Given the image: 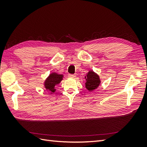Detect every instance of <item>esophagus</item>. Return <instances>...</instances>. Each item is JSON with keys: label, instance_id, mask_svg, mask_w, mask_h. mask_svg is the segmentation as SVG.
<instances>
[{"label": "esophagus", "instance_id": "esophagus-1", "mask_svg": "<svg viewBox=\"0 0 147 147\" xmlns=\"http://www.w3.org/2000/svg\"><path fill=\"white\" fill-rule=\"evenodd\" d=\"M69 77L71 78H75V77H76V75H71V74H69Z\"/></svg>", "mask_w": 147, "mask_h": 147}]
</instances>
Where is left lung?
Returning a JSON list of instances; mask_svg holds the SVG:
<instances>
[{
  "label": "left lung",
  "instance_id": "obj_1",
  "mask_svg": "<svg viewBox=\"0 0 147 147\" xmlns=\"http://www.w3.org/2000/svg\"><path fill=\"white\" fill-rule=\"evenodd\" d=\"M86 82L85 86L88 90L92 91L99 86L100 80L98 75H97L93 71H90L85 77Z\"/></svg>",
  "mask_w": 147,
  "mask_h": 147
}]
</instances>
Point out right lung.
I'll use <instances>...</instances> for the list:
<instances>
[{"instance_id": "1", "label": "right lung", "mask_w": 147, "mask_h": 147, "mask_svg": "<svg viewBox=\"0 0 147 147\" xmlns=\"http://www.w3.org/2000/svg\"><path fill=\"white\" fill-rule=\"evenodd\" d=\"M63 75L57 74L56 73H52L50 75L45 82V87L47 91H50L52 92L55 91V86L58 84L62 80H63Z\"/></svg>"}]
</instances>
